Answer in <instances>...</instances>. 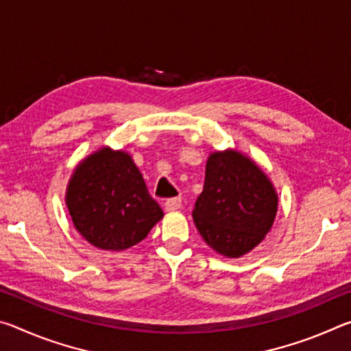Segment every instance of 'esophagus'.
<instances>
[{
    "label": "esophagus",
    "instance_id": "1",
    "mask_svg": "<svg viewBox=\"0 0 351 351\" xmlns=\"http://www.w3.org/2000/svg\"><path fill=\"white\" fill-rule=\"evenodd\" d=\"M164 207L167 212H175L181 207V198H170L164 203Z\"/></svg>",
    "mask_w": 351,
    "mask_h": 351
}]
</instances>
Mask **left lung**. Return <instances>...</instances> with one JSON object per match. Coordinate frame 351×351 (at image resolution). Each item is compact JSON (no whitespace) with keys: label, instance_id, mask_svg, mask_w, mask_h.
Here are the masks:
<instances>
[{"label":"left lung","instance_id":"left-lung-1","mask_svg":"<svg viewBox=\"0 0 351 351\" xmlns=\"http://www.w3.org/2000/svg\"><path fill=\"white\" fill-rule=\"evenodd\" d=\"M278 198L269 178L237 150L212 153L203 192L192 212L203 240L224 257L239 258L274 224Z\"/></svg>","mask_w":351,"mask_h":351}]
</instances>
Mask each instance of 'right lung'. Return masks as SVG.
Returning a JSON list of instances; mask_svg holds the SVG:
<instances>
[{"label": "right lung", "instance_id": "obj_1", "mask_svg": "<svg viewBox=\"0 0 351 351\" xmlns=\"http://www.w3.org/2000/svg\"><path fill=\"white\" fill-rule=\"evenodd\" d=\"M74 228L93 246L123 251L164 217L132 156L102 147L77 165L66 189Z\"/></svg>", "mask_w": 351, "mask_h": 351}]
</instances>
